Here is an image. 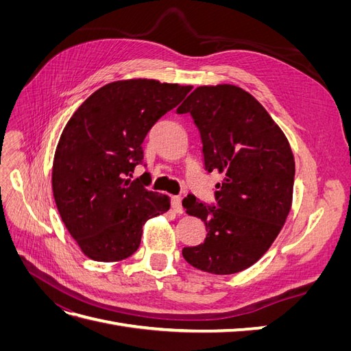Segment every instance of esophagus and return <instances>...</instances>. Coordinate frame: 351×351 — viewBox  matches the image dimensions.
Here are the masks:
<instances>
[{"label": "esophagus", "instance_id": "esophagus-1", "mask_svg": "<svg viewBox=\"0 0 351 351\" xmlns=\"http://www.w3.org/2000/svg\"><path fill=\"white\" fill-rule=\"evenodd\" d=\"M171 209L176 212V214H183L182 197H180V196H171Z\"/></svg>", "mask_w": 351, "mask_h": 351}]
</instances>
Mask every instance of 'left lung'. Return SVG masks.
<instances>
[{"mask_svg":"<svg viewBox=\"0 0 351 351\" xmlns=\"http://www.w3.org/2000/svg\"><path fill=\"white\" fill-rule=\"evenodd\" d=\"M177 112H190L199 129L205 169L224 176L215 186V206L193 195L183 199L186 214L208 231L204 243L183 249V258L209 274L240 272L263 256L289 217L290 143L259 101L234 84L199 86Z\"/></svg>","mask_w":351,"mask_h":351,"instance_id":"8db88e82","label":"left lung"}]
</instances>
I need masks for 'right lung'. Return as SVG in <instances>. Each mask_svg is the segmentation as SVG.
<instances>
[{"mask_svg": "<svg viewBox=\"0 0 351 351\" xmlns=\"http://www.w3.org/2000/svg\"><path fill=\"white\" fill-rule=\"evenodd\" d=\"M192 86L152 79L117 80L95 90L62 130L52 164L60 217L89 259L132 256L145 222L169 209L149 180H132L152 125L176 108Z\"/></svg>", "mask_w": 351, "mask_h": 351, "instance_id": "right-lung-1", "label": "right lung"}]
</instances>
